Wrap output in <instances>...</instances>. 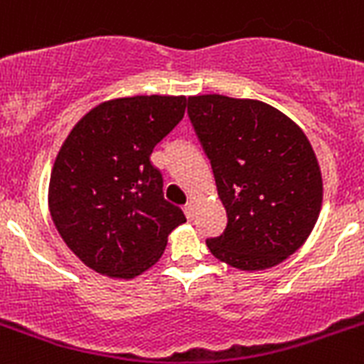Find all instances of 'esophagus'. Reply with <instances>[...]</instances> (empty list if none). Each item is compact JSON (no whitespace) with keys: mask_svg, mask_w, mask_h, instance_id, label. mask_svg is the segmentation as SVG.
Returning a JSON list of instances; mask_svg holds the SVG:
<instances>
[{"mask_svg":"<svg viewBox=\"0 0 364 364\" xmlns=\"http://www.w3.org/2000/svg\"><path fill=\"white\" fill-rule=\"evenodd\" d=\"M184 212L186 216H188V220H193V216H196V203H193V200H188L184 205Z\"/></svg>","mask_w":364,"mask_h":364,"instance_id":"1","label":"esophagus"}]
</instances>
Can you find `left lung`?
Returning <instances> with one entry per match:
<instances>
[{
  "mask_svg": "<svg viewBox=\"0 0 364 364\" xmlns=\"http://www.w3.org/2000/svg\"><path fill=\"white\" fill-rule=\"evenodd\" d=\"M188 114L210 159L228 228L210 254L238 270H264L295 254L318 222L323 182L312 144L274 107L191 95Z\"/></svg>",
  "mask_w": 364,
  "mask_h": 364,
  "instance_id": "8db88e82",
  "label": "left lung"
}]
</instances>
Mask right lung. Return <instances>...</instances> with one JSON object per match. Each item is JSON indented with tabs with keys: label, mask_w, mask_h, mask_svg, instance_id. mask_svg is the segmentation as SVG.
Returning a JSON list of instances; mask_svg holds the SVG:
<instances>
[{
	"label": "right lung",
	"mask_w": 364,
	"mask_h": 364,
	"mask_svg": "<svg viewBox=\"0 0 364 364\" xmlns=\"http://www.w3.org/2000/svg\"><path fill=\"white\" fill-rule=\"evenodd\" d=\"M184 95L105 101L77 122L56 156L48 184L52 222L86 267L132 280L159 261L167 237L186 222L164 199L150 161L186 112Z\"/></svg>",
	"instance_id": "1"
}]
</instances>
